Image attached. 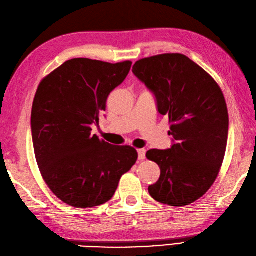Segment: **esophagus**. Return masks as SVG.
<instances>
[{
	"mask_svg": "<svg viewBox=\"0 0 256 256\" xmlns=\"http://www.w3.org/2000/svg\"><path fill=\"white\" fill-rule=\"evenodd\" d=\"M138 158L141 161V160H144L146 158V149H138Z\"/></svg>",
	"mask_w": 256,
	"mask_h": 256,
	"instance_id": "obj_1",
	"label": "esophagus"
}]
</instances>
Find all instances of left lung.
<instances>
[{"label": "left lung", "instance_id": "obj_1", "mask_svg": "<svg viewBox=\"0 0 256 256\" xmlns=\"http://www.w3.org/2000/svg\"><path fill=\"white\" fill-rule=\"evenodd\" d=\"M132 72L154 95L158 112L168 117L173 137L170 149L146 152L161 170L149 194L168 206L190 205L206 194L222 166L229 130L224 96L205 70L180 54L141 59Z\"/></svg>", "mask_w": 256, "mask_h": 256}]
</instances>
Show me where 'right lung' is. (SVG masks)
I'll use <instances>...</instances> for the list:
<instances>
[{"mask_svg":"<svg viewBox=\"0 0 256 256\" xmlns=\"http://www.w3.org/2000/svg\"><path fill=\"white\" fill-rule=\"evenodd\" d=\"M132 64L71 59L39 84L30 122L36 161L51 192L66 205H103L137 161L132 146H112L90 134Z\"/></svg>","mask_w":256,"mask_h":256,"instance_id":"add662e5","label":"right lung"}]
</instances>
